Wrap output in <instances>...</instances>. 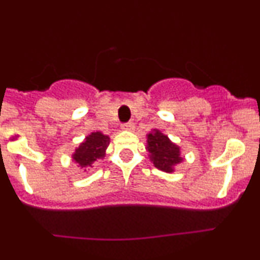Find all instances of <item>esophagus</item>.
<instances>
[{
    "label": "esophagus",
    "instance_id": "esophagus-1",
    "mask_svg": "<svg viewBox=\"0 0 260 260\" xmlns=\"http://www.w3.org/2000/svg\"><path fill=\"white\" fill-rule=\"evenodd\" d=\"M122 129H124V131H133V129H135V123H133V122L123 123V124H122Z\"/></svg>",
    "mask_w": 260,
    "mask_h": 260
}]
</instances>
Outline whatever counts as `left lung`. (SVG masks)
<instances>
[{"instance_id": "left-lung-1", "label": "left lung", "mask_w": 260, "mask_h": 260, "mask_svg": "<svg viewBox=\"0 0 260 260\" xmlns=\"http://www.w3.org/2000/svg\"><path fill=\"white\" fill-rule=\"evenodd\" d=\"M147 149L154 167L165 172H172L174 166L182 161L180 147L172 143L167 136L157 129L147 136Z\"/></svg>"}]
</instances>
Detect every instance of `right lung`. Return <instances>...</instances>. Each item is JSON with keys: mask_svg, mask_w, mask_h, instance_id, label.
I'll return each mask as SVG.
<instances>
[{"mask_svg": "<svg viewBox=\"0 0 260 260\" xmlns=\"http://www.w3.org/2000/svg\"><path fill=\"white\" fill-rule=\"evenodd\" d=\"M108 145V136H104L101 132H93L75 149L73 159L81 167L91 166L94 161H96L98 158H103Z\"/></svg>", "mask_w": 260, "mask_h": 260, "instance_id": "1", "label": "right lung"}]
</instances>
